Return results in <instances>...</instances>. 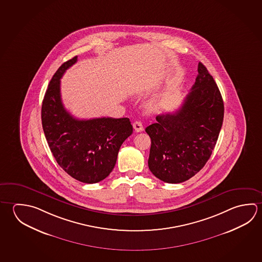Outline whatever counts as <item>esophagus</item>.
<instances>
[{
    "label": "esophagus",
    "mask_w": 262,
    "mask_h": 262,
    "mask_svg": "<svg viewBox=\"0 0 262 262\" xmlns=\"http://www.w3.org/2000/svg\"><path fill=\"white\" fill-rule=\"evenodd\" d=\"M133 129H135V132L136 133H141L143 130V126H142V123L141 121H139V120H136V121H134L133 122Z\"/></svg>",
    "instance_id": "34e87169"
}]
</instances>
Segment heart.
Here are the masks:
<instances>
[{
  "label": "heart",
  "instance_id": "heart-1",
  "mask_svg": "<svg viewBox=\"0 0 262 262\" xmlns=\"http://www.w3.org/2000/svg\"><path fill=\"white\" fill-rule=\"evenodd\" d=\"M148 106H149V107H151V108H156L157 106H158V104L156 101H151L148 104Z\"/></svg>",
  "mask_w": 262,
  "mask_h": 262
}]
</instances>
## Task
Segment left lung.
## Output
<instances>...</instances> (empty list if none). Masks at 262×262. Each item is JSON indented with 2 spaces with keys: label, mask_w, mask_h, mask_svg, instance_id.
<instances>
[{
  "label": "left lung",
  "mask_w": 262,
  "mask_h": 262,
  "mask_svg": "<svg viewBox=\"0 0 262 262\" xmlns=\"http://www.w3.org/2000/svg\"><path fill=\"white\" fill-rule=\"evenodd\" d=\"M224 101L215 81L202 62L183 104L174 113L156 117L145 129L151 144L148 166L157 179L181 183L205 165L224 120Z\"/></svg>",
  "instance_id": "8db88e82"
}]
</instances>
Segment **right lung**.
I'll use <instances>...</instances> for the list:
<instances>
[{
	"label": "right lung",
	"instance_id": "add662e5",
	"mask_svg": "<svg viewBox=\"0 0 262 262\" xmlns=\"http://www.w3.org/2000/svg\"><path fill=\"white\" fill-rule=\"evenodd\" d=\"M77 61V56L57 70L42 102L41 120L47 142L57 163L72 178L97 183L114 168L120 146L132 135L128 118L75 119L60 97V78Z\"/></svg>",
	"mask_w": 262,
	"mask_h": 262
}]
</instances>
